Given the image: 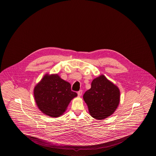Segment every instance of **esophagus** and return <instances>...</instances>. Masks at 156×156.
I'll use <instances>...</instances> for the list:
<instances>
[{
    "mask_svg": "<svg viewBox=\"0 0 156 156\" xmlns=\"http://www.w3.org/2000/svg\"><path fill=\"white\" fill-rule=\"evenodd\" d=\"M82 90H80L78 92V95L79 97H81L82 95Z\"/></svg>",
    "mask_w": 156,
    "mask_h": 156,
    "instance_id": "1",
    "label": "esophagus"
}]
</instances>
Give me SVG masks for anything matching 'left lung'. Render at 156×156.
Masks as SVG:
<instances>
[{
	"label": "left lung",
	"mask_w": 156,
	"mask_h": 156,
	"mask_svg": "<svg viewBox=\"0 0 156 156\" xmlns=\"http://www.w3.org/2000/svg\"><path fill=\"white\" fill-rule=\"evenodd\" d=\"M83 98L90 115L97 120H102L111 116L118 108L120 90L117 86L101 75L92 81L91 88L85 92Z\"/></svg>",
	"instance_id": "8db88e82"
}]
</instances>
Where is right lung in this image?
I'll use <instances>...</instances> for the list:
<instances>
[{"label": "right lung", "instance_id": "right-lung-1", "mask_svg": "<svg viewBox=\"0 0 156 156\" xmlns=\"http://www.w3.org/2000/svg\"><path fill=\"white\" fill-rule=\"evenodd\" d=\"M34 97L41 111L51 118H57L63 115L77 94L71 90V84L58 74H46L34 87Z\"/></svg>", "mask_w": 156, "mask_h": 156}]
</instances>
